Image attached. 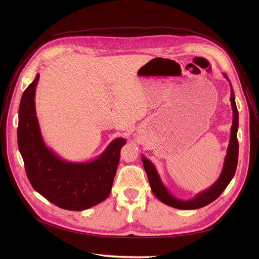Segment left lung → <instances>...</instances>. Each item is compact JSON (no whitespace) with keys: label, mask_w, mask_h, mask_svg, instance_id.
I'll return each instance as SVG.
<instances>
[{"label":"left lung","mask_w":259,"mask_h":259,"mask_svg":"<svg viewBox=\"0 0 259 259\" xmlns=\"http://www.w3.org/2000/svg\"><path fill=\"white\" fill-rule=\"evenodd\" d=\"M225 77L229 80V78L225 75ZM231 84V83H230ZM231 102L233 107V125L231 129V139L230 144L228 147V152L224 164L223 171L220 173L219 178L216 180V182L207 189L206 191L198 194L194 199L192 200H180L172 196L169 191L165 188L163 182L161 181V178L154 166V164L147 160L145 157L142 156L141 160L143 163L144 170L149 177V181L151 184V189L154 193V195L164 204L171 206L173 208L182 209V210H194L198 208H202L213 201H215L223 192L227 189L229 183L233 179L237 165H238V156H239V143L237 138V132H238V126H239V113L238 108L235 101V93L231 84Z\"/></svg>","instance_id":"1"}]
</instances>
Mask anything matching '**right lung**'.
<instances>
[{
	"label": "right lung",
	"instance_id": "right-lung-1",
	"mask_svg": "<svg viewBox=\"0 0 259 259\" xmlns=\"http://www.w3.org/2000/svg\"><path fill=\"white\" fill-rule=\"evenodd\" d=\"M39 73L24 90L19 105L17 141L27 178L34 189L54 205L71 211L91 208L112 191L124 138L114 139L95 160L71 163L46 146L35 116L34 94Z\"/></svg>",
	"mask_w": 259,
	"mask_h": 259
}]
</instances>
